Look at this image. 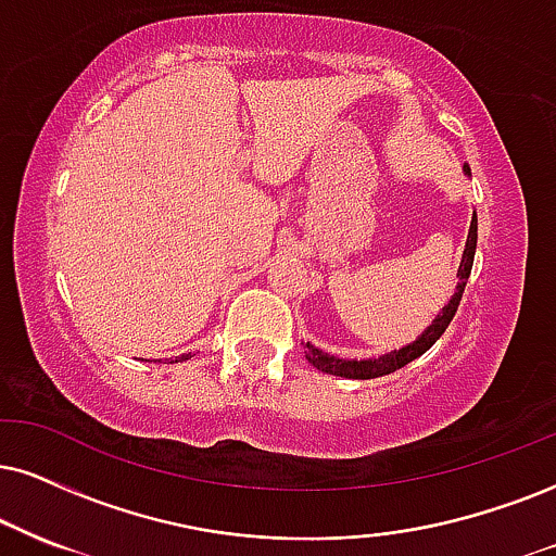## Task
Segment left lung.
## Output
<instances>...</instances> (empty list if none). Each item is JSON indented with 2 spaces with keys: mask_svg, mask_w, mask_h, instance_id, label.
I'll use <instances>...</instances> for the list:
<instances>
[{
  "mask_svg": "<svg viewBox=\"0 0 556 556\" xmlns=\"http://www.w3.org/2000/svg\"><path fill=\"white\" fill-rule=\"evenodd\" d=\"M467 173H469V167H467ZM475 250H477V214H475V218H471L467 250H464L462 265H458L456 293H454V296H451L448 304L443 306V312L438 314V319L433 321V325H430L428 330H425L422 338L415 340L413 345L402 348V351H394V353H389V355H381V358L342 361V358H334V355L321 353L319 348H314V345H309V342H306V358H309L312 366L319 368L321 374L345 376V379H376V376H387V374L400 371V368L407 366L409 361L420 358V355L428 351V348L433 345V342L445 332V327L451 325V319H454V314L458 309V301H462L464 286H467V280H469L471 263H475Z\"/></svg>",
  "mask_w": 556,
  "mask_h": 556,
  "instance_id": "obj_1",
  "label": "left lung"
}]
</instances>
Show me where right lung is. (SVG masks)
Returning <instances> with one entry per match:
<instances>
[{
  "instance_id": "add662e5",
  "label": "right lung",
  "mask_w": 556,
  "mask_h": 556,
  "mask_svg": "<svg viewBox=\"0 0 556 556\" xmlns=\"http://www.w3.org/2000/svg\"><path fill=\"white\" fill-rule=\"evenodd\" d=\"M188 358H190V355H182V358H177V361H188ZM177 361H175V363H177Z\"/></svg>"
}]
</instances>
